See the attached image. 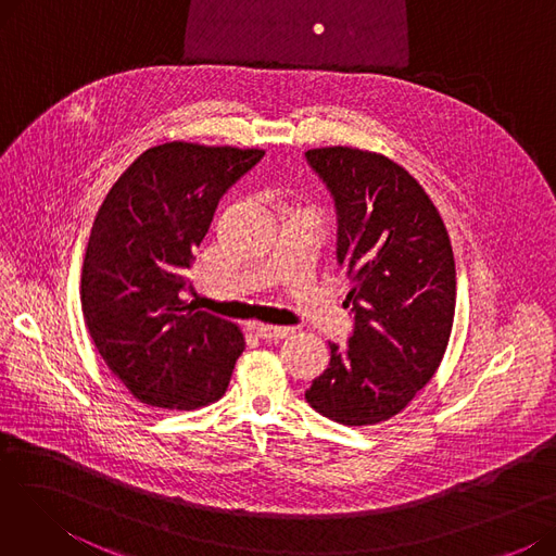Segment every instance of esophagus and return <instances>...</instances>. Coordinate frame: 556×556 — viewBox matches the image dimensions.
<instances>
[{
  "label": "esophagus",
  "mask_w": 556,
  "mask_h": 556,
  "mask_svg": "<svg viewBox=\"0 0 556 556\" xmlns=\"http://www.w3.org/2000/svg\"><path fill=\"white\" fill-rule=\"evenodd\" d=\"M254 331L263 340H283L288 336H293V329L290 327H273V325H254Z\"/></svg>",
  "instance_id": "1"
}]
</instances>
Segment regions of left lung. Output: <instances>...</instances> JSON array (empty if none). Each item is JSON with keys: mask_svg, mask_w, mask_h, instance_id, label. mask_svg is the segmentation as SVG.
I'll use <instances>...</instances> for the list:
<instances>
[{"mask_svg": "<svg viewBox=\"0 0 556 556\" xmlns=\"http://www.w3.org/2000/svg\"><path fill=\"white\" fill-rule=\"evenodd\" d=\"M336 198L338 263L352 281L356 327L306 390L313 410L342 426H374L430 383L453 331L455 258L424 187L394 160L325 146L306 151Z\"/></svg>", "mask_w": 556, "mask_h": 556, "instance_id": "1", "label": "left lung"}]
</instances>
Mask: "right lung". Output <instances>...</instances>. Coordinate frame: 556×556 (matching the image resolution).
Segmentation results:
<instances>
[{
    "label": "right lung",
    "instance_id": "1",
    "mask_svg": "<svg viewBox=\"0 0 556 556\" xmlns=\"http://www.w3.org/2000/svg\"><path fill=\"white\" fill-rule=\"evenodd\" d=\"M266 151L168 141L112 185L80 275L87 331L128 392L164 410L218 401L245 349L243 331L191 308L180 290L218 200Z\"/></svg>",
    "mask_w": 556,
    "mask_h": 556
}]
</instances>
